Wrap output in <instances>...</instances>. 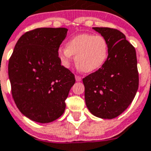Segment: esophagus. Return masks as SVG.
I'll use <instances>...</instances> for the list:
<instances>
[{"instance_id":"34e87169","label":"esophagus","mask_w":151,"mask_h":151,"mask_svg":"<svg viewBox=\"0 0 151 151\" xmlns=\"http://www.w3.org/2000/svg\"><path fill=\"white\" fill-rule=\"evenodd\" d=\"M75 79L77 81H81V77H80V76H78V75H76L75 76Z\"/></svg>"}]
</instances>
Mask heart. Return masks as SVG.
<instances>
[{
  "mask_svg": "<svg viewBox=\"0 0 151 151\" xmlns=\"http://www.w3.org/2000/svg\"><path fill=\"white\" fill-rule=\"evenodd\" d=\"M109 45L105 38L100 35L80 34L69 40L65 48L58 49L57 55L63 67L70 66L73 55L76 65L84 73L97 70L106 63Z\"/></svg>",
  "mask_w": 151,
  "mask_h": 151,
  "instance_id": "b5f03b06",
  "label": "heart"
}]
</instances>
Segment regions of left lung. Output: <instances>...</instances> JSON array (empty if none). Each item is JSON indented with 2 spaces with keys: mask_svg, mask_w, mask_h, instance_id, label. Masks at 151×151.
<instances>
[{
  "mask_svg": "<svg viewBox=\"0 0 151 151\" xmlns=\"http://www.w3.org/2000/svg\"><path fill=\"white\" fill-rule=\"evenodd\" d=\"M93 29L106 39L109 54L102 67L82 80L86 106L95 116L113 119L127 109L139 88L136 52L118 30Z\"/></svg>",
  "mask_w": 151,
  "mask_h": 151,
  "instance_id": "8db88e82",
  "label": "left lung"
}]
</instances>
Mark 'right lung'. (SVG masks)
I'll list each match as a JSON object with an SVG mask.
<instances>
[{"mask_svg": "<svg viewBox=\"0 0 151 151\" xmlns=\"http://www.w3.org/2000/svg\"><path fill=\"white\" fill-rule=\"evenodd\" d=\"M65 27H41L17 41L9 62L12 94L24 116L47 124L62 116L75 78L61 65L58 49L67 34Z\"/></svg>", "mask_w": 151, "mask_h": 151, "instance_id": "1", "label": "right lung"}]
</instances>
